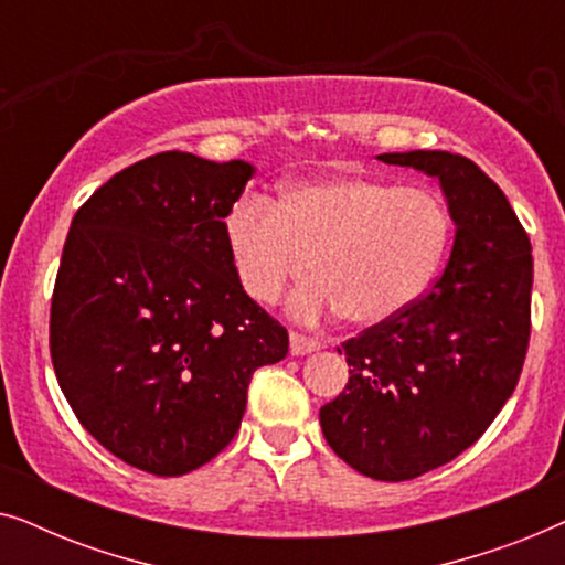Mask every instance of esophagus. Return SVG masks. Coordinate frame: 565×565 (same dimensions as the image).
<instances>
[{"instance_id":"esophagus-1","label":"esophagus","mask_w":565,"mask_h":565,"mask_svg":"<svg viewBox=\"0 0 565 565\" xmlns=\"http://www.w3.org/2000/svg\"><path fill=\"white\" fill-rule=\"evenodd\" d=\"M316 350H321L319 339L300 334V331H290V354L300 358V354H308V352H316Z\"/></svg>"}]
</instances>
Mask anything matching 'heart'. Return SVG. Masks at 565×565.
Here are the masks:
<instances>
[{
  "instance_id": "b5f03b06",
  "label": "heart",
  "mask_w": 565,
  "mask_h": 565,
  "mask_svg": "<svg viewBox=\"0 0 565 565\" xmlns=\"http://www.w3.org/2000/svg\"><path fill=\"white\" fill-rule=\"evenodd\" d=\"M223 236L244 292L275 303L313 269L290 300L300 319L344 311L354 327L396 319L427 290L450 244L439 195L377 177L337 172L282 188L277 203L242 195Z\"/></svg>"
}]
</instances>
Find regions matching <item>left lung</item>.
<instances>
[{
    "mask_svg": "<svg viewBox=\"0 0 565 565\" xmlns=\"http://www.w3.org/2000/svg\"><path fill=\"white\" fill-rule=\"evenodd\" d=\"M437 177L455 221L450 259L427 296L347 339L350 383L321 406L331 450L375 481H412L497 419L530 344L532 246L497 182L450 151L381 153Z\"/></svg>",
    "mask_w": 565,
    "mask_h": 565,
    "instance_id": "left-lung-1",
    "label": "left lung"
}]
</instances>
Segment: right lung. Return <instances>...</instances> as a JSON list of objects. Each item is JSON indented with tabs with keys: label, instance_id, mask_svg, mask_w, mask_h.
Segmentation results:
<instances>
[{
	"label": "right lung",
	"instance_id": "1",
	"mask_svg": "<svg viewBox=\"0 0 565 565\" xmlns=\"http://www.w3.org/2000/svg\"><path fill=\"white\" fill-rule=\"evenodd\" d=\"M252 174L238 159L153 153L95 190L68 228L53 370L82 427L146 473L211 462L238 431L254 370L288 354L223 236Z\"/></svg>",
	"mask_w": 565,
	"mask_h": 565
}]
</instances>
